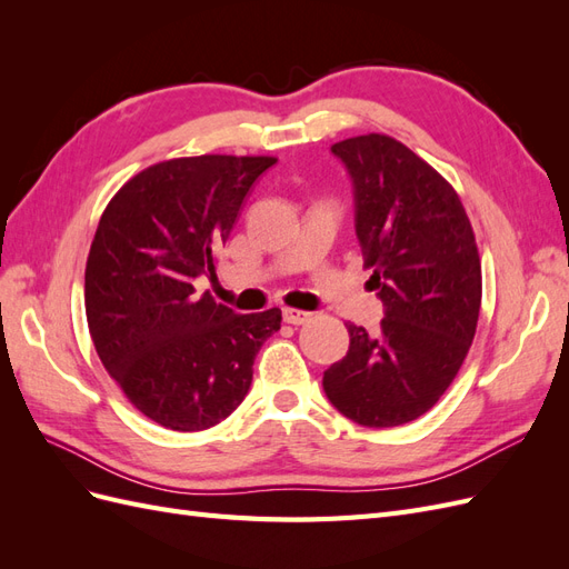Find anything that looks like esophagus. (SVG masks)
Returning <instances> with one entry per match:
<instances>
[{
	"label": "esophagus",
	"instance_id": "1",
	"mask_svg": "<svg viewBox=\"0 0 569 569\" xmlns=\"http://www.w3.org/2000/svg\"><path fill=\"white\" fill-rule=\"evenodd\" d=\"M282 318H284V322H289V325H303V322L311 320L313 316L306 313V311H297V308H284Z\"/></svg>",
	"mask_w": 569,
	"mask_h": 569
}]
</instances>
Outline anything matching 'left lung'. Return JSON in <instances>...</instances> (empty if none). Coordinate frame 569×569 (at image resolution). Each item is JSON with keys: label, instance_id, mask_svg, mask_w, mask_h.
I'll return each mask as SVG.
<instances>
[{"label": "left lung", "instance_id": "1", "mask_svg": "<svg viewBox=\"0 0 569 569\" xmlns=\"http://www.w3.org/2000/svg\"><path fill=\"white\" fill-rule=\"evenodd\" d=\"M353 189V222L380 335L347 325L349 351L322 375L330 403L363 427H396L432 408L477 330L481 266L456 189L406 144L360 134L332 144Z\"/></svg>", "mask_w": 569, "mask_h": 569}]
</instances>
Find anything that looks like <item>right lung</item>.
Here are the masks:
<instances>
[{"label": "right lung", "instance_id": "obj_1", "mask_svg": "<svg viewBox=\"0 0 569 569\" xmlns=\"http://www.w3.org/2000/svg\"><path fill=\"white\" fill-rule=\"evenodd\" d=\"M270 157H192L149 166L101 213L84 268V311L101 363L161 427L199 432L244 401L253 358L280 308L239 316L199 295L216 278L253 182Z\"/></svg>", "mask_w": 569, "mask_h": 569}]
</instances>
